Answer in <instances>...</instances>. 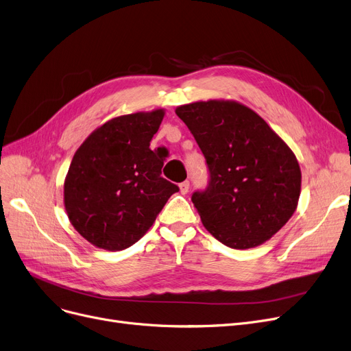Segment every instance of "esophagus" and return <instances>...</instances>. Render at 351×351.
<instances>
[{
  "mask_svg": "<svg viewBox=\"0 0 351 351\" xmlns=\"http://www.w3.org/2000/svg\"><path fill=\"white\" fill-rule=\"evenodd\" d=\"M179 189H180V193H182V195H186V193L189 192V182H188V180L182 182V184L179 185Z\"/></svg>",
  "mask_w": 351,
  "mask_h": 351,
  "instance_id": "1",
  "label": "esophagus"
}]
</instances>
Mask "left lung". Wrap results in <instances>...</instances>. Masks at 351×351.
Listing matches in <instances>:
<instances>
[{
	"instance_id": "left-lung-1",
	"label": "left lung",
	"mask_w": 351,
	"mask_h": 351,
	"mask_svg": "<svg viewBox=\"0 0 351 351\" xmlns=\"http://www.w3.org/2000/svg\"><path fill=\"white\" fill-rule=\"evenodd\" d=\"M209 169V185L192 202L208 232L223 245H261L293 217L301 192L294 152L267 121L235 100L176 108Z\"/></svg>"
}]
</instances>
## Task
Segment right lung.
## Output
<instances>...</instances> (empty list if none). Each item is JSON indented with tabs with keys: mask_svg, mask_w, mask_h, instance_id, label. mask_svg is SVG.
<instances>
[{
	"mask_svg": "<svg viewBox=\"0 0 351 351\" xmlns=\"http://www.w3.org/2000/svg\"><path fill=\"white\" fill-rule=\"evenodd\" d=\"M163 109L119 116L88 134L64 180L67 217L91 245L126 250L154 225L179 188L160 176L163 160L150 141Z\"/></svg>",
	"mask_w": 351,
	"mask_h": 351,
	"instance_id": "add662e5",
	"label": "right lung"
}]
</instances>
